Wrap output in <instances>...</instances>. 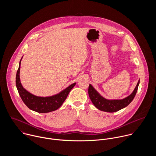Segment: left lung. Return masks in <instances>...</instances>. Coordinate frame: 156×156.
I'll list each match as a JSON object with an SVG mask.
<instances>
[{"instance_id":"obj_1","label":"left lung","mask_w":156,"mask_h":156,"mask_svg":"<svg viewBox=\"0 0 156 156\" xmlns=\"http://www.w3.org/2000/svg\"><path fill=\"white\" fill-rule=\"evenodd\" d=\"M140 80L130 95L122 99H107L102 96L90 84L88 88V94L94 105L101 111L107 112H115L128 106L134 99L138 91Z\"/></svg>"}]
</instances>
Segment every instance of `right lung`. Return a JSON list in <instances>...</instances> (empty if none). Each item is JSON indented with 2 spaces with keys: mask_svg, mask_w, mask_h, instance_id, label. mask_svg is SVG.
Masks as SVG:
<instances>
[{
  "mask_svg": "<svg viewBox=\"0 0 156 156\" xmlns=\"http://www.w3.org/2000/svg\"><path fill=\"white\" fill-rule=\"evenodd\" d=\"M22 58L23 57L20 61L18 69L16 75V86L22 101L30 109L38 113H48L58 109L67 98L70 91L75 86L76 83L70 84L58 94L53 96L47 97L35 96L28 92L21 83L20 71Z\"/></svg>",
  "mask_w": 156,
  "mask_h": 156,
  "instance_id": "add662e5",
  "label": "right lung"
}]
</instances>
